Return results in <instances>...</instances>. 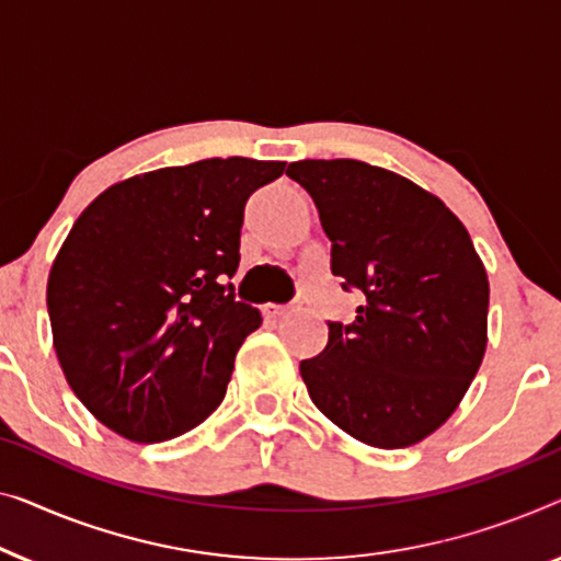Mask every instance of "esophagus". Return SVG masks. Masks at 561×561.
Instances as JSON below:
<instances>
[{"label":"esophagus","mask_w":561,"mask_h":561,"mask_svg":"<svg viewBox=\"0 0 561 561\" xmlns=\"http://www.w3.org/2000/svg\"><path fill=\"white\" fill-rule=\"evenodd\" d=\"M263 311L267 313V317H283V313L290 311V306H275V304H265Z\"/></svg>","instance_id":"esophagus-1"}]
</instances>
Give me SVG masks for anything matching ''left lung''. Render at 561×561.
<instances>
[{"mask_svg":"<svg viewBox=\"0 0 561 561\" xmlns=\"http://www.w3.org/2000/svg\"><path fill=\"white\" fill-rule=\"evenodd\" d=\"M286 173L317 204L332 273L365 296L301 363L311 401L357 442L411 447L455 413L485 357V265L447 204L403 175L350 158Z\"/></svg>","mask_w":561,"mask_h":561,"instance_id":"1","label":"left lung"}]
</instances>
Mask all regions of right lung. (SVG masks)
I'll return each mask as SVG.
<instances>
[{"instance_id":"right-lung-1","label":"right lung","mask_w":561,"mask_h":561,"mask_svg":"<svg viewBox=\"0 0 561 561\" xmlns=\"http://www.w3.org/2000/svg\"><path fill=\"white\" fill-rule=\"evenodd\" d=\"M280 160L209 158L99 194L60 244L48 313L76 398L129 442H168L225 401L234 355L263 324L234 301L252 191Z\"/></svg>"}]
</instances>
